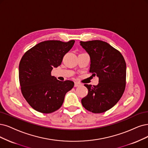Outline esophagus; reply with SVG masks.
Listing matches in <instances>:
<instances>
[{"label": "esophagus", "instance_id": "1", "mask_svg": "<svg viewBox=\"0 0 148 148\" xmlns=\"http://www.w3.org/2000/svg\"><path fill=\"white\" fill-rule=\"evenodd\" d=\"M80 85H81V84H80V83L77 82H74V86H75V87L79 86H80Z\"/></svg>", "mask_w": 148, "mask_h": 148}]
</instances>
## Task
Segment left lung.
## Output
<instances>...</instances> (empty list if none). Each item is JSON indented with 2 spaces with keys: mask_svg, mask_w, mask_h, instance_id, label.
<instances>
[{
  "mask_svg": "<svg viewBox=\"0 0 148 148\" xmlns=\"http://www.w3.org/2000/svg\"><path fill=\"white\" fill-rule=\"evenodd\" d=\"M80 43L90 56V73L99 78L97 85H84L88 93L82 99V104L91 112H105L115 105L123 95L126 64L122 54L105 41L92 40Z\"/></svg>",
  "mask_w": 148,
  "mask_h": 148,
  "instance_id": "8db88e82",
  "label": "left lung"
}]
</instances>
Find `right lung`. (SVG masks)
Listing matches in <instances>:
<instances>
[{
    "instance_id": "right-lung-1",
    "label": "right lung",
    "mask_w": 148,
    "mask_h": 148,
    "mask_svg": "<svg viewBox=\"0 0 148 148\" xmlns=\"http://www.w3.org/2000/svg\"><path fill=\"white\" fill-rule=\"evenodd\" d=\"M75 41L41 42L27 51L19 66V79L23 96L35 110L51 113L62 107L66 92L73 88V81H60L51 75L53 68L73 47Z\"/></svg>"
}]
</instances>
